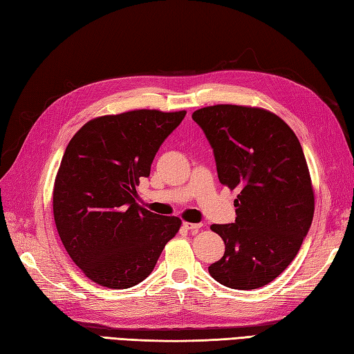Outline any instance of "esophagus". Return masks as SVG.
I'll return each instance as SVG.
<instances>
[{
  "label": "esophagus",
  "mask_w": 354,
  "mask_h": 354,
  "mask_svg": "<svg viewBox=\"0 0 354 354\" xmlns=\"http://www.w3.org/2000/svg\"><path fill=\"white\" fill-rule=\"evenodd\" d=\"M183 225H184L185 230H189L190 232H193V234H194V232H198L202 227V223H190V222H184Z\"/></svg>",
  "instance_id": "34e87169"
}]
</instances>
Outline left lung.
Returning a JSON list of instances; mask_svg holds the SVG:
<instances>
[{
	"mask_svg": "<svg viewBox=\"0 0 354 354\" xmlns=\"http://www.w3.org/2000/svg\"><path fill=\"white\" fill-rule=\"evenodd\" d=\"M192 118L213 149L219 181L239 193L236 222L212 227L225 254L208 272L231 289L266 286L297 257L312 225L315 199L303 147L265 109L216 104Z\"/></svg>",
	"mask_w": 354,
	"mask_h": 354,
	"instance_id": "8db88e82",
	"label": "left lung"
}]
</instances>
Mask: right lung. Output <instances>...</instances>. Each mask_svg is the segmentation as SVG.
<instances>
[{
	"label": "right lung",
	"instance_id": "right-lung-1",
	"mask_svg": "<svg viewBox=\"0 0 354 354\" xmlns=\"http://www.w3.org/2000/svg\"><path fill=\"white\" fill-rule=\"evenodd\" d=\"M187 112L131 111L88 122L62 156L53 213L73 261L94 283L127 289L152 272L181 219L140 207L137 185Z\"/></svg>",
	"mask_w": 354,
	"mask_h": 354
}]
</instances>
